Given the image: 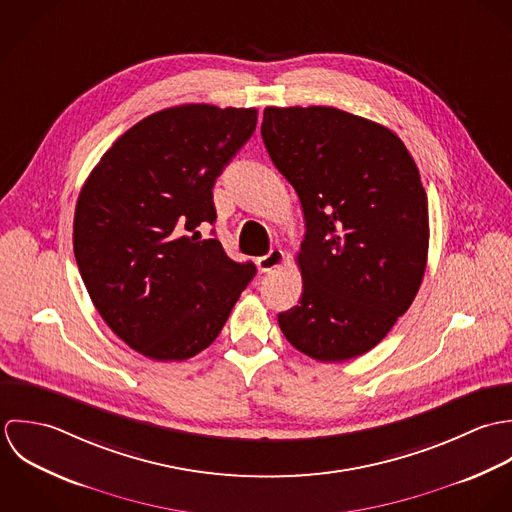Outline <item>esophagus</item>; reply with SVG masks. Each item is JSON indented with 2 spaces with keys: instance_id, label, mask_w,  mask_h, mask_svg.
I'll return each mask as SVG.
<instances>
[{
  "instance_id": "34e87169",
  "label": "esophagus",
  "mask_w": 512,
  "mask_h": 512,
  "mask_svg": "<svg viewBox=\"0 0 512 512\" xmlns=\"http://www.w3.org/2000/svg\"><path fill=\"white\" fill-rule=\"evenodd\" d=\"M283 263H285V251H281V249H271L267 255L257 259V267L261 273H269V271L281 267Z\"/></svg>"
}]
</instances>
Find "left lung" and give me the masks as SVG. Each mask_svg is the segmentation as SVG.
<instances>
[{"instance_id": "8db88e82", "label": "left lung", "mask_w": 512, "mask_h": 512, "mask_svg": "<svg viewBox=\"0 0 512 512\" xmlns=\"http://www.w3.org/2000/svg\"><path fill=\"white\" fill-rule=\"evenodd\" d=\"M261 136L303 205V297L279 314L314 360L372 350L423 281L429 215L417 166L386 126L332 106H267Z\"/></svg>"}]
</instances>
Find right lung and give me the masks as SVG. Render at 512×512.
<instances>
[{"label": "right lung", "instance_id": "1", "mask_svg": "<svg viewBox=\"0 0 512 512\" xmlns=\"http://www.w3.org/2000/svg\"><path fill=\"white\" fill-rule=\"evenodd\" d=\"M257 126L255 108L182 104L126 130L87 178L75 259L110 330L152 360H188L221 332L257 269L198 227L213 184Z\"/></svg>", "mask_w": 512, "mask_h": 512}]
</instances>
